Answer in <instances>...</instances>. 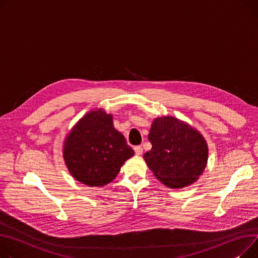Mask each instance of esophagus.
Segmentation results:
<instances>
[{
  "label": "esophagus",
  "instance_id": "esophagus-1",
  "mask_svg": "<svg viewBox=\"0 0 258 258\" xmlns=\"http://www.w3.org/2000/svg\"><path fill=\"white\" fill-rule=\"evenodd\" d=\"M134 150H135V153L137 154V156H141V154L143 153V148H142V146H140V145L135 146V147H134Z\"/></svg>",
  "mask_w": 258,
  "mask_h": 258
}]
</instances>
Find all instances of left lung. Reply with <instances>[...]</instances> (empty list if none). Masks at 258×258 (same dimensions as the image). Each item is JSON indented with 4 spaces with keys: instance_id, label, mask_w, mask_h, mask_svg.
Here are the masks:
<instances>
[{
    "instance_id": "obj_1",
    "label": "left lung",
    "mask_w": 258,
    "mask_h": 258,
    "mask_svg": "<svg viewBox=\"0 0 258 258\" xmlns=\"http://www.w3.org/2000/svg\"><path fill=\"white\" fill-rule=\"evenodd\" d=\"M148 139L152 148L143 158L154 176L169 187L190 185L207 167V141L198 131L177 118L154 119Z\"/></svg>"
}]
</instances>
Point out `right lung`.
Listing matches in <instances>:
<instances>
[{"mask_svg": "<svg viewBox=\"0 0 258 258\" xmlns=\"http://www.w3.org/2000/svg\"><path fill=\"white\" fill-rule=\"evenodd\" d=\"M134 156L113 117L105 111H90L66 137L63 158L71 174L89 186L111 182L124 162Z\"/></svg>", "mask_w": 258, "mask_h": 258, "instance_id": "obj_1", "label": "right lung"}]
</instances>
